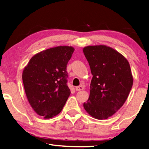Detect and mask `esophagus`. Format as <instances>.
Returning <instances> with one entry per match:
<instances>
[{"label": "esophagus", "instance_id": "34e87169", "mask_svg": "<svg viewBox=\"0 0 149 149\" xmlns=\"http://www.w3.org/2000/svg\"><path fill=\"white\" fill-rule=\"evenodd\" d=\"M83 89H84V88H83V86H82L75 87V90H76V91H81V90H83Z\"/></svg>", "mask_w": 149, "mask_h": 149}]
</instances>
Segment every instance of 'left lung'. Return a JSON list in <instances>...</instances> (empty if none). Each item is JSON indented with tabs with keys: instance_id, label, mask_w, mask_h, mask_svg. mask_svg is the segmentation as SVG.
Instances as JSON below:
<instances>
[{
	"instance_id": "1",
	"label": "left lung",
	"mask_w": 149,
	"mask_h": 149,
	"mask_svg": "<svg viewBox=\"0 0 149 149\" xmlns=\"http://www.w3.org/2000/svg\"><path fill=\"white\" fill-rule=\"evenodd\" d=\"M83 50L93 75L84 108L94 118L107 119L120 109L130 93L133 84L130 65L108 46L90 45Z\"/></svg>"
}]
</instances>
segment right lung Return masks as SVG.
Wrapping results in <instances>:
<instances>
[{
  "mask_svg": "<svg viewBox=\"0 0 149 149\" xmlns=\"http://www.w3.org/2000/svg\"><path fill=\"white\" fill-rule=\"evenodd\" d=\"M72 46H58L36 54L22 73L25 92L31 106L43 118L61 111L70 90L66 65L74 53Z\"/></svg>",
  "mask_w": 149,
  "mask_h": 149,
  "instance_id": "obj_1",
  "label": "right lung"
}]
</instances>
